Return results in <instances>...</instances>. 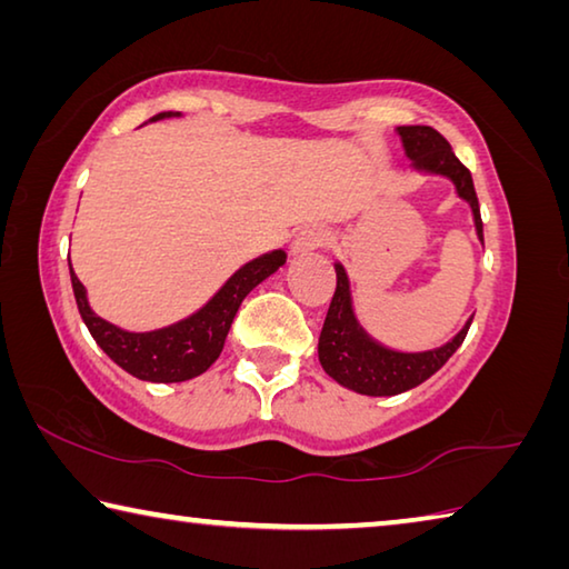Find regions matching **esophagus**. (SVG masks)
Returning <instances> with one entry per match:
<instances>
[{"instance_id": "esophagus-1", "label": "esophagus", "mask_w": 569, "mask_h": 569, "mask_svg": "<svg viewBox=\"0 0 569 569\" xmlns=\"http://www.w3.org/2000/svg\"><path fill=\"white\" fill-rule=\"evenodd\" d=\"M326 243V231L318 229V226H306V229L298 231L291 241V253L293 256H306Z\"/></svg>"}]
</instances>
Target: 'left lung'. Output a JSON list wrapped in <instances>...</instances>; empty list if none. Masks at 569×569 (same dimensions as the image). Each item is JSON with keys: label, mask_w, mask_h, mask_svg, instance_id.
<instances>
[{"label": "left lung", "mask_w": 569, "mask_h": 569, "mask_svg": "<svg viewBox=\"0 0 569 569\" xmlns=\"http://www.w3.org/2000/svg\"><path fill=\"white\" fill-rule=\"evenodd\" d=\"M396 131L400 137L402 151L410 159L412 171L452 181L458 199L470 206L475 233H478L482 243L480 206L478 196H475L472 177L456 153H452L450 143L432 127H398ZM333 266L338 283L323 330H320L318 338V360L338 386L360 392V396H398V392L416 388L432 373H438L448 363V358L460 348L465 336H468L472 318L465 320V326L458 333L438 348L396 350L383 346L360 326L346 266L340 261H336Z\"/></svg>", "instance_id": "obj_1"}]
</instances>
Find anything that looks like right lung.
Here are the masks:
<instances>
[{
	"label": "right lung",
	"mask_w": 569,
	"mask_h": 569,
	"mask_svg": "<svg viewBox=\"0 0 569 569\" xmlns=\"http://www.w3.org/2000/svg\"><path fill=\"white\" fill-rule=\"evenodd\" d=\"M181 111H161L149 121L179 119ZM286 251L273 249L253 261L243 263L199 311L186 316L177 323L153 328V330H123L109 323L91 311L87 288L74 273L69 261L71 288L84 320L97 346L133 378L149 380V383H181L206 373L216 358L221 356L226 336H229L236 311L253 288L266 281L286 263Z\"/></svg>",
	"instance_id": "add662e5"
}]
</instances>
